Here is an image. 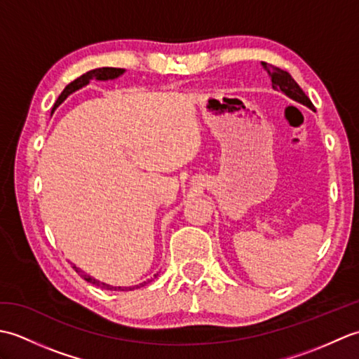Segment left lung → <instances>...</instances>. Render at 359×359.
I'll list each match as a JSON object with an SVG mask.
<instances>
[{"label": "left lung", "instance_id": "left-lung-1", "mask_svg": "<svg viewBox=\"0 0 359 359\" xmlns=\"http://www.w3.org/2000/svg\"><path fill=\"white\" fill-rule=\"evenodd\" d=\"M262 66L266 71V74H269V77L271 79V85L274 89H280L282 93L287 94L290 98H293V100L306 104L309 108L313 109V103L310 102V98L306 95V93H304V90L299 88V85H297L292 75H290L287 71L273 65H266L265 62H262Z\"/></svg>", "mask_w": 359, "mask_h": 359}]
</instances>
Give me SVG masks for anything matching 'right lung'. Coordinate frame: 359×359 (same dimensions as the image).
<instances>
[{"mask_svg": "<svg viewBox=\"0 0 359 359\" xmlns=\"http://www.w3.org/2000/svg\"><path fill=\"white\" fill-rule=\"evenodd\" d=\"M123 72H125V71L120 69V67H98V69H93V71H89V72H86V74L80 75L79 79H75L74 81H71L69 85H67V86L63 89V93L60 94V97L57 98L55 104H53L52 112H53V109H55L60 103L66 100L67 95L75 93V90L83 88L85 85H88L89 80H93V79H97V80H111V79H117L118 75H121ZM72 269H75V271H77V273L80 274V276H81L83 279H85L86 282H90V284H94V285L100 287V288H104V290H134L135 287H140V285H143V284H147V282H143V284L135 285V287H112V285L104 284V282H100V280H97V279H94V278H90L89 274H86L85 271H81V270L77 269V266H75V265H72Z\"/></svg>", "mask_w": 359, "mask_h": 359, "instance_id": "right-lung-1", "label": "right lung"}]
</instances>
